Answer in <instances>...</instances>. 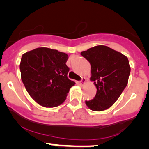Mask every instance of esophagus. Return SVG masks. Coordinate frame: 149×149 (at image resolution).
<instances>
[{"mask_svg": "<svg viewBox=\"0 0 149 149\" xmlns=\"http://www.w3.org/2000/svg\"><path fill=\"white\" fill-rule=\"evenodd\" d=\"M85 82H86V79H85V78H82V79H81L80 82H79V85H82H82H85Z\"/></svg>", "mask_w": 149, "mask_h": 149, "instance_id": "1", "label": "esophagus"}]
</instances>
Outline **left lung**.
I'll return each mask as SVG.
<instances>
[{
    "instance_id": "left-lung-1",
    "label": "left lung",
    "mask_w": 149,
    "mask_h": 149,
    "mask_svg": "<svg viewBox=\"0 0 149 149\" xmlns=\"http://www.w3.org/2000/svg\"><path fill=\"white\" fill-rule=\"evenodd\" d=\"M81 55L91 66V80L97 92L93 99L85 101L93 111H101L117 101L128 82L130 67L128 58L106 45H97L82 51Z\"/></svg>"
}]
</instances>
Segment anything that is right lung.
<instances>
[{"label":"right lung","mask_w":149,"mask_h":149,"mask_svg":"<svg viewBox=\"0 0 149 149\" xmlns=\"http://www.w3.org/2000/svg\"><path fill=\"white\" fill-rule=\"evenodd\" d=\"M68 58L65 53L44 47L22 55L19 66L22 80L29 95L42 107L61 105L75 84L67 77Z\"/></svg>","instance_id":"right-lung-1"}]
</instances>
